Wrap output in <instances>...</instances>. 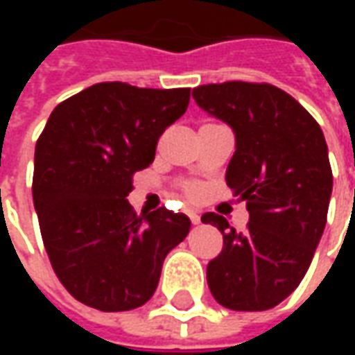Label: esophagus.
Wrapping results in <instances>:
<instances>
[{
	"label": "esophagus",
	"instance_id": "esophagus-1",
	"mask_svg": "<svg viewBox=\"0 0 355 355\" xmlns=\"http://www.w3.org/2000/svg\"><path fill=\"white\" fill-rule=\"evenodd\" d=\"M188 216H190V220H192V224H200V215H198L196 211H192V209H188Z\"/></svg>",
	"mask_w": 355,
	"mask_h": 355
}]
</instances>
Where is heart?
I'll list each match as a JSON object with an SVG mask.
<instances>
[{"mask_svg":"<svg viewBox=\"0 0 355 355\" xmlns=\"http://www.w3.org/2000/svg\"><path fill=\"white\" fill-rule=\"evenodd\" d=\"M186 192L190 193V196H196V193H198V188H196V186H188V190H186Z\"/></svg>","mask_w":355,"mask_h":355,"instance_id":"obj_1","label":"heart"}]
</instances>
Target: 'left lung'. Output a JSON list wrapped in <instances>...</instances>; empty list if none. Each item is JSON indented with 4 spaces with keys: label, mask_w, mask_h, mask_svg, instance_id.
Returning a JSON list of instances; mask_svg holds the SVG:
<instances>
[{
    "label": "left lung",
    "mask_w": 355,
    "mask_h": 355,
    "mask_svg": "<svg viewBox=\"0 0 355 355\" xmlns=\"http://www.w3.org/2000/svg\"><path fill=\"white\" fill-rule=\"evenodd\" d=\"M192 96L234 131L226 184L249 211L245 232L216 213L201 216L224 238L207 264L209 289L224 308L270 310L302 282L325 230L333 192L327 142L318 121L274 85L226 81L196 87Z\"/></svg>",
    "instance_id": "left-lung-1"
}]
</instances>
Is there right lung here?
Instances as JSON below:
<instances>
[{"instance_id":"right-lung-1","label":"right lung","mask_w":355,"mask_h":355,"mask_svg":"<svg viewBox=\"0 0 355 355\" xmlns=\"http://www.w3.org/2000/svg\"><path fill=\"white\" fill-rule=\"evenodd\" d=\"M190 89L96 83L58 104L34 155V207L51 266L73 298L101 312L146 304L190 218L132 211V175L154 162Z\"/></svg>"}]
</instances>
